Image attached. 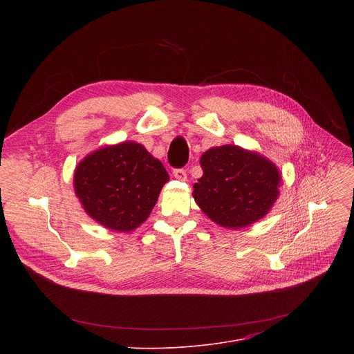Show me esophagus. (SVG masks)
Masks as SVG:
<instances>
[{
    "label": "esophagus",
    "mask_w": 354,
    "mask_h": 354,
    "mask_svg": "<svg viewBox=\"0 0 354 354\" xmlns=\"http://www.w3.org/2000/svg\"><path fill=\"white\" fill-rule=\"evenodd\" d=\"M174 176L179 180H187V171H185V169H174Z\"/></svg>",
    "instance_id": "esophagus-1"
}]
</instances>
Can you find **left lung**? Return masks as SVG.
Returning a JSON list of instances; mask_svg holds the SVG:
<instances>
[{
  "label": "left lung",
  "instance_id": "1",
  "mask_svg": "<svg viewBox=\"0 0 354 354\" xmlns=\"http://www.w3.org/2000/svg\"><path fill=\"white\" fill-rule=\"evenodd\" d=\"M203 175L194 185L198 207L215 224L238 230L264 218L280 195L281 174L257 152L235 145L208 149L201 156Z\"/></svg>",
  "mask_w": 354,
  "mask_h": 354
}]
</instances>
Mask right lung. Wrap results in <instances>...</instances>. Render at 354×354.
<instances>
[{"instance_id": "1", "label": "right lung", "mask_w": 354, "mask_h": 354, "mask_svg": "<svg viewBox=\"0 0 354 354\" xmlns=\"http://www.w3.org/2000/svg\"><path fill=\"white\" fill-rule=\"evenodd\" d=\"M169 180L162 162L136 142L104 146L74 171V192L88 216L104 228L129 232L151 215Z\"/></svg>"}]
</instances>
